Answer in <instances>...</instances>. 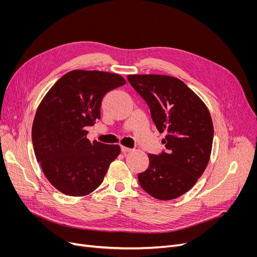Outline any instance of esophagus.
<instances>
[{
    "mask_svg": "<svg viewBox=\"0 0 257 257\" xmlns=\"http://www.w3.org/2000/svg\"><path fill=\"white\" fill-rule=\"evenodd\" d=\"M120 151L123 152V153H128V152L131 151V149H129V148H126V147H124V146H121V147H120Z\"/></svg>",
    "mask_w": 257,
    "mask_h": 257,
    "instance_id": "obj_1",
    "label": "esophagus"
}]
</instances>
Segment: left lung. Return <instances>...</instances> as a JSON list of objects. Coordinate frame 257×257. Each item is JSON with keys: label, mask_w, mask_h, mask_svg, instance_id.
<instances>
[{"label": "left lung", "mask_w": 257, "mask_h": 257, "mask_svg": "<svg viewBox=\"0 0 257 257\" xmlns=\"http://www.w3.org/2000/svg\"><path fill=\"white\" fill-rule=\"evenodd\" d=\"M129 83L150 108L166 152L149 154L139 174L143 190L168 201L187 193L204 173L211 154L213 125L207 106L181 80L166 75H128Z\"/></svg>", "instance_id": "1"}]
</instances>
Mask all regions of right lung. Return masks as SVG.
I'll list each match as a JSON object with an SVG mask.
<instances>
[{
    "mask_svg": "<svg viewBox=\"0 0 257 257\" xmlns=\"http://www.w3.org/2000/svg\"><path fill=\"white\" fill-rule=\"evenodd\" d=\"M126 84L112 73L74 70L54 84L37 107L32 125L36 160L60 193L83 197L102 183L118 145L90 142L86 126L100 119L105 93Z\"/></svg>",
    "mask_w": 257,
    "mask_h": 257,
    "instance_id": "add662e5",
    "label": "right lung"
}]
</instances>
